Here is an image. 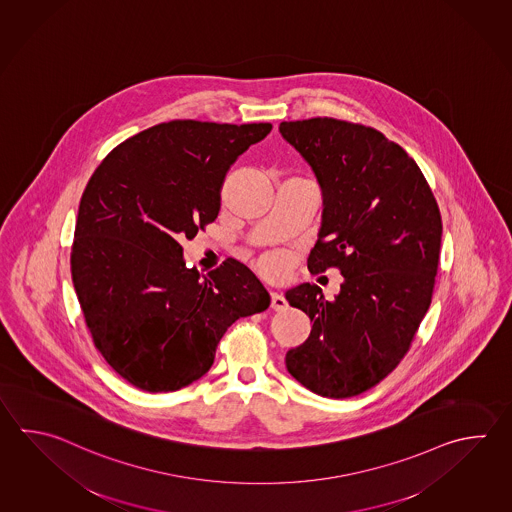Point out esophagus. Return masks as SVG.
<instances>
[{
    "label": "esophagus",
    "mask_w": 512,
    "mask_h": 512,
    "mask_svg": "<svg viewBox=\"0 0 512 512\" xmlns=\"http://www.w3.org/2000/svg\"><path fill=\"white\" fill-rule=\"evenodd\" d=\"M272 308L277 310V312L288 308V301L282 297L281 293H272Z\"/></svg>",
    "instance_id": "1"
}]
</instances>
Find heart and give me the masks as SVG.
Returning <instances> with one entry per match:
<instances>
[{
	"label": "heart",
	"instance_id": "b5f03b06",
	"mask_svg": "<svg viewBox=\"0 0 512 512\" xmlns=\"http://www.w3.org/2000/svg\"><path fill=\"white\" fill-rule=\"evenodd\" d=\"M262 268L266 270V272L275 273L279 272V268H281V264L277 259H273V257H268V259H264L262 261Z\"/></svg>",
	"mask_w": 512,
	"mask_h": 512
}]
</instances>
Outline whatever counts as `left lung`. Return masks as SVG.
<instances>
[{"label": "left lung", "instance_id": "8db88e82", "mask_svg": "<svg viewBox=\"0 0 512 512\" xmlns=\"http://www.w3.org/2000/svg\"><path fill=\"white\" fill-rule=\"evenodd\" d=\"M279 133L323 195L308 270L339 268L345 277L335 301L310 282L286 292L312 321L286 368L319 396H357L399 365L430 306L443 233L438 202L405 149L372 127L310 118L282 122Z\"/></svg>", "mask_w": 512, "mask_h": 512}]
</instances>
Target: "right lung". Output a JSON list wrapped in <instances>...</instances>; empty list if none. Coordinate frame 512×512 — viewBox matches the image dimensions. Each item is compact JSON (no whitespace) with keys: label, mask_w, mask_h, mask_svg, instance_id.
<instances>
[{"label":"right lung","mask_w":512,"mask_h":512,"mask_svg":"<svg viewBox=\"0 0 512 512\" xmlns=\"http://www.w3.org/2000/svg\"><path fill=\"white\" fill-rule=\"evenodd\" d=\"M272 124L173 120L116 146L85 188L71 270L94 346L146 392H173L208 372L222 335L264 312L270 293L235 259L200 275L178 240L217 219L235 160Z\"/></svg>","instance_id":"obj_1"}]
</instances>
